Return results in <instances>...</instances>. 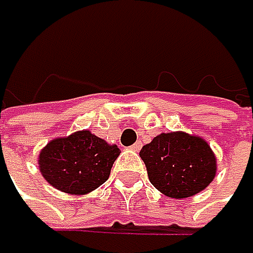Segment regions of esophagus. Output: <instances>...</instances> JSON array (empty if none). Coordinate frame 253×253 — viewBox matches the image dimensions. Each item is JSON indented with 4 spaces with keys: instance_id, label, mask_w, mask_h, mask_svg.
Returning a JSON list of instances; mask_svg holds the SVG:
<instances>
[{
    "instance_id": "1",
    "label": "esophagus",
    "mask_w": 253,
    "mask_h": 253,
    "mask_svg": "<svg viewBox=\"0 0 253 253\" xmlns=\"http://www.w3.org/2000/svg\"><path fill=\"white\" fill-rule=\"evenodd\" d=\"M129 149H131V150H134V152H138V150L141 149V143H140V141H137V143H134Z\"/></svg>"
}]
</instances>
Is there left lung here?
I'll return each instance as SVG.
<instances>
[{
    "label": "left lung",
    "instance_id": "1",
    "mask_svg": "<svg viewBox=\"0 0 253 253\" xmlns=\"http://www.w3.org/2000/svg\"><path fill=\"white\" fill-rule=\"evenodd\" d=\"M140 156L150 183L171 198L198 194L216 174V158L210 146L186 132L156 135L143 146Z\"/></svg>",
    "mask_w": 253,
    "mask_h": 253
}]
</instances>
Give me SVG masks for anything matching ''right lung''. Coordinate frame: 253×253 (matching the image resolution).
<instances>
[{
	"label": "right lung",
	"mask_w": 253,
	"mask_h": 253,
	"mask_svg": "<svg viewBox=\"0 0 253 253\" xmlns=\"http://www.w3.org/2000/svg\"><path fill=\"white\" fill-rule=\"evenodd\" d=\"M121 150L89 131L52 140L40 153L43 177L67 194H87L103 185Z\"/></svg>",
	"instance_id": "right-lung-1"
}]
</instances>
